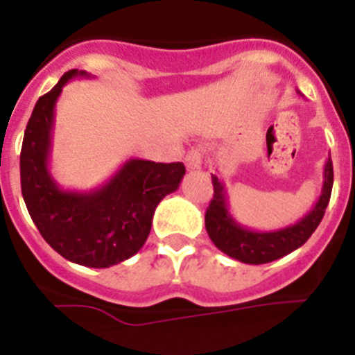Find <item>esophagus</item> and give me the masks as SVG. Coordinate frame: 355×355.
<instances>
[{
  "instance_id": "34e87169",
  "label": "esophagus",
  "mask_w": 355,
  "mask_h": 355,
  "mask_svg": "<svg viewBox=\"0 0 355 355\" xmlns=\"http://www.w3.org/2000/svg\"><path fill=\"white\" fill-rule=\"evenodd\" d=\"M187 167L188 171H200V167H202V153H200V149L188 150Z\"/></svg>"
}]
</instances>
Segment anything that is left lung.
Returning <instances> with one entry per match:
<instances>
[{"instance_id":"1","label":"left lung","mask_w":355,"mask_h":355,"mask_svg":"<svg viewBox=\"0 0 355 355\" xmlns=\"http://www.w3.org/2000/svg\"><path fill=\"white\" fill-rule=\"evenodd\" d=\"M211 180L213 199L205 216L206 231L211 241L216 249L227 254L229 258L238 259L247 265H263V263L275 261L297 250L315 233V229L324 218L325 208L331 199L334 172H332V159L329 156L324 165L322 192L311 211L306 213L299 222L283 229H275V231H254V229L238 224L233 215L229 213L224 183L215 174H211Z\"/></svg>"}]
</instances>
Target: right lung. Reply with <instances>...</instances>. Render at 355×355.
I'll use <instances>...</instances> for the list:
<instances>
[{"label": "right lung", "instance_id": "obj_1", "mask_svg": "<svg viewBox=\"0 0 355 355\" xmlns=\"http://www.w3.org/2000/svg\"><path fill=\"white\" fill-rule=\"evenodd\" d=\"M74 78L90 74L65 72L31 112L21 147V190L31 220L56 252L76 265L108 268L142 249L156 206L178 190L187 171L180 162L131 158L89 192L60 188L49 171L55 106Z\"/></svg>", "mask_w": 355, "mask_h": 355}]
</instances>
